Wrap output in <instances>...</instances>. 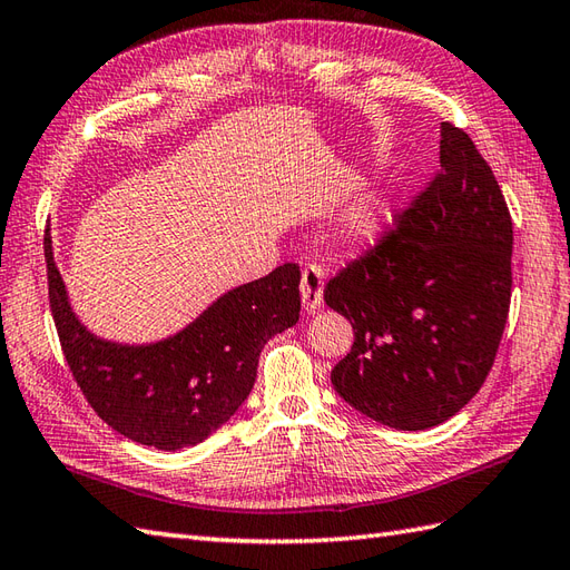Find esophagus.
<instances>
[{"mask_svg":"<svg viewBox=\"0 0 570 570\" xmlns=\"http://www.w3.org/2000/svg\"><path fill=\"white\" fill-rule=\"evenodd\" d=\"M323 288H325V272L317 264H308L301 274V301L308 313L323 306Z\"/></svg>","mask_w":570,"mask_h":570,"instance_id":"1","label":"esophagus"}]
</instances>
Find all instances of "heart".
I'll return each mask as SVG.
<instances>
[{
    "label": "heart",
    "mask_w": 570,
    "mask_h": 570,
    "mask_svg": "<svg viewBox=\"0 0 570 570\" xmlns=\"http://www.w3.org/2000/svg\"><path fill=\"white\" fill-rule=\"evenodd\" d=\"M386 223V206H383L381 198H364L362 204H356L347 218H345V228L350 237L354 240H372Z\"/></svg>",
    "instance_id": "1"
}]
</instances>
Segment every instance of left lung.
Masks as SVG:
<instances>
[{
    "mask_svg": "<svg viewBox=\"0 0 570 570\" xmlns=\"http://www.w3.org/2000/svg\"><path fill=\"white\" fill-rule=\"evenodd\" d=\"M512 220L493 169L442 124L440 171L395 228L325 286L354 345L330 379L354 410L395 430L456 415L495 362L512 294Z\"/></svg>",
    "mask_w": 570,
    "mask_h": 570,
    "instance_id": "left-lung-1",
    "label": "left lung"
}]
</instances>
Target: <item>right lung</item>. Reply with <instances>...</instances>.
<instances>
[{
  "mask_svg": "<svg viewBox=\"0 0 570 570\" xmlns=\"http://www.w3.org/2000/svg\"><path fill=\"white\" fill-rule=\"evenodd\" d=\"M43 245L52 321L77 386L106 425L163 452L204 442L225 425L255 386L262 347L298 323L301 269L286 262L230 288L165 340H104L75 315L50 233Z\"/></svg>",
  "mask_w": 570,
  "mask_h": 570,
  "instance_id": "1",
  "label": "right lung"
}]
</instances>
